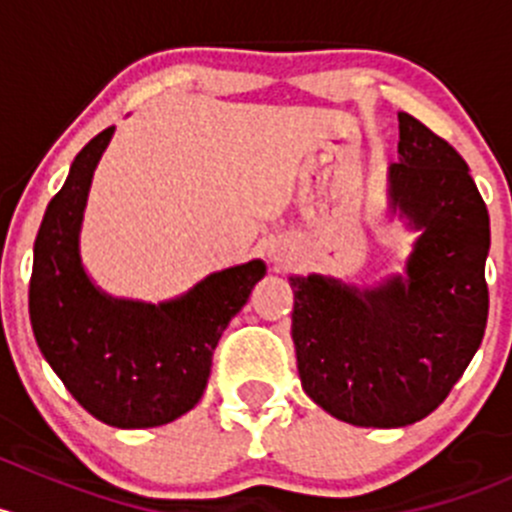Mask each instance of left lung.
Returning a JSON list of instances; mask_svg holds the SVG:
<instances>
[{
	"label": "left lung",
	"mask_w": 512,
	"mask_h": 512,
	"mask_svg": "<svg viewBox=\"0 0 512 512\" xmlns=\"http://www.w3.org/2000/svg\"><path fill=\"white\" fill-rule=\"evenodd\" d=\"M391 200L421 227L406 280L359 292L292 277V339L302 389L354 426L396 428L446 401L488 322L490 218L466 160L399 113Z\"/></svg>",
	"instance_id": "1"
}]
</instances>
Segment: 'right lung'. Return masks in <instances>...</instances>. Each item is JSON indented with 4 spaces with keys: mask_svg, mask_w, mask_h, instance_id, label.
<instances>
[{
    "mask_svg": "<svg viewBox=\"0 0 512 512\" xmlns=\"http://www.w3.org/2000/svg\"><path fill=\"white\" fill-rule=\"evenodd\" d=\"M113 126L74 158L34 240L29 317L41 354L76 401L118 428L163 426L193 409L208 384L213 352L265 265L210 275L178 302L103 297L79 260V227L91 175Z\"/></svg>",
    "mask_w": 512,
    "mask_h": 512,
    "instance_id": "obj_1",
    "label": "right lung"
}]
</instances>
